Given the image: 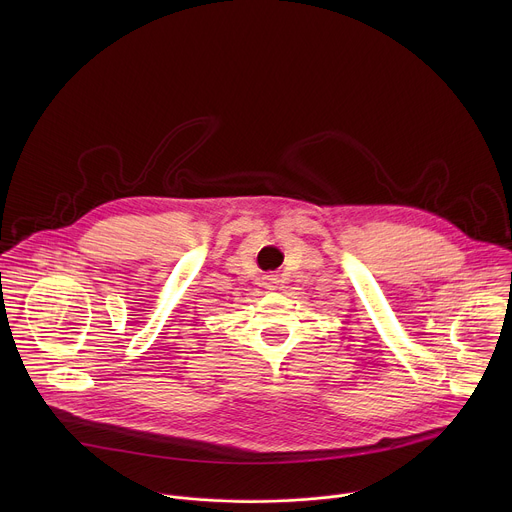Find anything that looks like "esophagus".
<instances>
[{"label":"esophagus","mask_w":512,"mask_h":512,"mask_svg":"<svg viewBox=\"0 0 512 512\" xmlns=\"http://www.w3.org/2000/svg\"><path fill=\"white\" fill-rule=\"evenodd\" d=\"M275 283H277V275H265V277H263V285H265L267 289H273Z\"/></svg>","instance_id":"34e87169"}]
</instances>
